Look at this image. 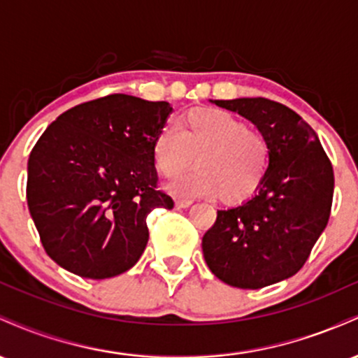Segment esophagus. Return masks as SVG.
<instances>
[{
	"mask_svg": "<svg viewBox=\"0 0 358 358\" xmlns=\"http://www.w3.org/2000/svg\"><path fill=\"white\" fill-rule=\"evenodd\" d=\"M175 205H176V207H178V208H188V207H190V205H192V200L178 199V200H176V202H175Z\"/></svg>",
	"mask_w": 358,
	"mask_h": 358,
	"instance_id": "esophagus-1",
	"label": "esophagus"
}]
</instances>
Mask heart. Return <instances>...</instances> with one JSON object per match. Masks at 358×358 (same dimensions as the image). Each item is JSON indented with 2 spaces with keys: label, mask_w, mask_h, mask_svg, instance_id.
Returning <instances> with one entry per match:
<instances>
[{
  "label": "heart",
  "mask_w": 358,
  "mask_h": 358,
  "mask_svg": "<svg viewBox=\"0 0 358 358\" xmlns=\"http://www.w3.org/2000/svg\"><path fill=\"white\" fill-rule=\"evenodd\" d=\"M196 168L168 185L178 199L219 196L225 203L250 199L264 183L271 163V145L227 110L195 108L183 114L175 127L158 131L151 146L156 173L171 180L192 165Z\"/></svg>",
  "instance_id": "b5f03b06"
}]
</instances>
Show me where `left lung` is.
<instances>
[{
  "label": "left lung",
  "mask_w": 358,
  "mask_h": 358,
  "mask_svg": "<svg viewBox=\"0 0 358 358\" xmlns=\"http://www.w3.org/2000/svg\"><path fill=\"white\" fill-rule=\"evenodd\" d=\"M257 126L271 145L252 199L217 212L202 239L207 266L225 285L259 289L298 273L330 219L334 168L311 126L264 97L213 101Z\"/></svg>",
  "instance_id": "left-lung-1"
}]
</instances>
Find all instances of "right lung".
I'll list each match as a JSON object with an SVG mask.
<instances>
[{
	"instance_id": "1",
	"label": "right lung",
	"mask_w": 358,
	"mask_h": 358,
	"mask_svg": "<svg viewBox=\"0 0 358 358\" xmlns=\"http://www.w3.org/2000/svg\"><path fill=\"white\" fill-rule=\"evenodd\" d=\"M168 102L127 94L60 114L28 159L27 200L45 252L80 278L126 273L148 244L146 217L173 208L156 190L151 146L171 114Z\"/></svg>"
}]
</instances>
